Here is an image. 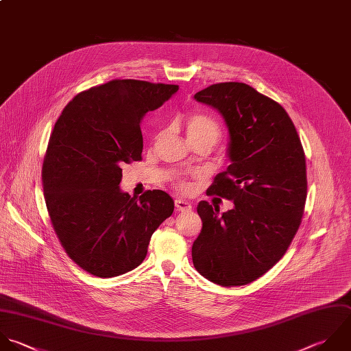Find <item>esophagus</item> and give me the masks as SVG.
Segmentation results:
<instances>
[{
	"mask_svg": "<svg viewBox=\"0 0 351 351\" xmlns=\"http://www.w3.org/2000/svg\"><path fill=\"white\" fill-rule=\"evenodd\" d=\"M175 206L179 212H189L191 210V204L186 199H182V198H176L175 199Z\"/></svg>",
	"mask_w": 351,
	"mask_h": 351,
	"instance_id": "obj_1",
	"label": "esophagus"
}]
</instances>
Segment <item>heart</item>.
I'll use <instances>...</instances> for the list:
<instances>
[{"instance_id": "1", "label": "heart", "mask_w": 351, "mask_h": 351, "mask_svg": "<svg viewBox=\"0 0 351 351\" xmlns=\"http://www.w3.org/2000/svg\"><path fill=\"white\" fill-rule=\"evenodd\" d=\"M186 135L191 145L205 143L212 147L220 139L221 128L219 123L210 116L204 113H191L186 119ZM179 187L187 191L190 184L182 182Z\"/></svg>"}]
</instances>
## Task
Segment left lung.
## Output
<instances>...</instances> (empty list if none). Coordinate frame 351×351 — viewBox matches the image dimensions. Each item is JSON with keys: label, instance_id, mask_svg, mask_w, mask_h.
I'll return each instance as SVG.
<instances>
[{"label": "left lung", "instance_id": "obj_1", "mask_svg": "<svg viewBox=\"0 0 351 351\" xmlns=\"http://www.w3.org/2000/svg\"><path fill=\"white\" fill-rule=\"evenodd\" d=\"M194 98L217 109L228 130L230 165L208 194L234 208L220 215L217 205L198 204L202 230L193 263L216 285H249L283 257L300 228L308 190L304 149L283 106L246 83L212 84Z\"/></svg>", "mask_w": 351, "mask_h": 351}]
</instances>
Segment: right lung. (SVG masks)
Returning <instances> with one entry per match:
<instances>
[{
  "instance_id": "obj_1",
  "label": "right lung",
  "mask_w": 351,
  "mask_h": 351,
  "mask_svg": "<svg viewBox=\"0 0 351 351\" xmlns=\"http://www.w3.org/2000/svg\"><path fill=\"white\" fill-rule=\"evenodd\" d=\"M176 84L121 79L79 93L54 124L42 167L43 195L66 254L98 278L139 267L153 232L173 212L162 190L131 197L121 167L141 160L143 116Z\"/></svg>"
}]
</instances>
